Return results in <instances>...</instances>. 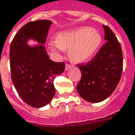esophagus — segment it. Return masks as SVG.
Returning <instances> with one entry per match:
<instances>
[{
    "instance_id": "1",
    "label": "esophagus",
    "mask_w": 135,
    "mask_h": 135,
    "mask_svg": "<svg viewBox=\"0 0 135 135\" xmlns=\"http://www.w3.org/2000/svg\"><path fill=\"white\" fill-rule=\"evenodd\" d=\"M71 68H72V65H69V64L65 65V70H69V69Z\"/></svg>"
}]
</instances>
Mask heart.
<instances>
[{"label":"heart","instance_id":"heart-1","mask_svg":"<svg viewBox=\"0 0 135 135\" xmlns=\"http://www.w3.org/2000/svg\"><path fill=\"white\" fill-rule=\"evenodd\" d=\"M102 42V36L97 30L88 27L60 32L57 40L51 41L52 51H62L70 49V56L75 62H84L94 56Z\"/></svg>","mask_w":135,"mask_h":135}]
</instances>
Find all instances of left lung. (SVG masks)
I'll return each instance as SVG.
<instances>
[{"label": "left lung", "mask_w": 135, "mask_h": 135, "mask_svg": "<svg viewBox=\"0 0 135 135\" xmlns=\"http://www.w3.org/2000/svg\"><path fill=\"white\" fill-rule=\"evenodd\" d=\"M106 42L89 62L77 65L82 73L77 91L82 99L98 103L109 97L118 86L123 72L120 44L108 26L103 25Z\"/></svg>", "instance_id": "obj_1"}]
</instances>
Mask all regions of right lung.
<instances>
[{"instance_id": "right-lung-1", "label": "right lung", "mask_w": 135, "mask_h": 135, "mask_svg": "<svg viewBox=\"0 0 135 135\" xmlns=\"http://www.w3.org/2000/svg\"><path fill=\"white\" fill-rule=\"evenodd\" d=\"M52 22L37 20L23 26L11 42L10 64L11 78L21 99L30 106L41 108L49 104L55 96L53 80L65 70L64 62L49 58L44 45ZM30 38L40 45H27Z\"/></svg>"}]
</instances>
